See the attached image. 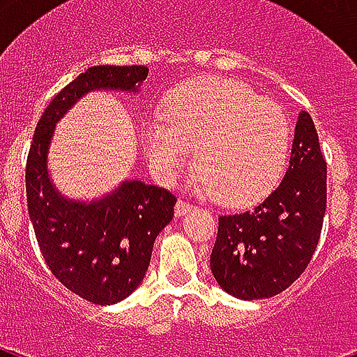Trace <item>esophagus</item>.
<instances>
[{
	"instance_id": "1",
	"label": "esophagus",
	"mask_w": 357,
	"mask_h": 357,
	"mask_svg": "<svg viewBox=\"0 0 357 357\" xmlns=\"http://www.w3.org/2000/svg\"><path fill=\"white\" fill-rule=\"evenodd\" d=\"M190 209H192V206H190L189 202H185V200H178V204H176V207H174L176 217H183V215H187Z\"/></svg>"
}]
</instances>
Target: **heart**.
Listing matches in <instances>:
<instances>
[{"label": "heart", "instance_id": "obj_1", "mask_svg": "<svg viewBox=\"0 0 357 357\" xmlns=\"http://www.w3.org/2000/svg\"><path fill=\"white\" fill-rule=\"evenodd\" d=\"M142 146L151 170L174 183L192 165L200 185L228 204H246L271 190L291 146V123L278 103L241 81L200 77L167 98L165 113L144 120Z\"/></svg>", "mask_w": 357, "mask_h": 357}]
</instances>
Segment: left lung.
Returning <instances> with one entry per match:
<instances>
[{
    "mask_svg": "<svg viewBox=\"0 0 357 357\" xmlns=\"http://www.w3.org/2000/svg\"><path fill=\"white\" fill-rule=\"evenodd\" d=\"M326 213V161L310 113L298 114L282 183L254 209L218 217L211 272L235 298L276 296L315 254Z\"/></svg>",
    "mask_w": 357,
    "mask_h": 357,
    "instance_id": "8db88e82",
    "label": "left lung"
}]
</instances>
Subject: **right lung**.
Here are the masks:
<instances>
[{
	"instance_id": "add662e5",
	"label": "right lung",
	"mask_w": 357,
	"mask_h": 357,
	"mask_svg": "<svg viewBox=\"0 0 357 357\" xmlns=\"http://www.w3.org/2000/svg\"><path fill=\"white\" fill-rule=\"evenodd\" d=\"M146 66H92L53 98L35 128L25 192L42 257L53 276L92 304L128 298L144 280L151 248L174 217L176 196L162 187L126 179L100 200L64 198L47 174L55 123L86 92H139Z\"/></svg>"
}]
</instances>
